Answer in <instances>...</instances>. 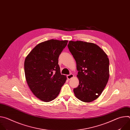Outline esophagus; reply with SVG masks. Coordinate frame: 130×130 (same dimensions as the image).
Returning <instances> with one entry per match:
<instances>
[{
  "label": "esophagus",
  "mask_w": 130,
  "mask_h": 130,
  "mask_svg": "<svg viewBox=\"0 0 130 130\" xmlns=\"http://www.w3.org/2000/svg\"><path fill=\"white\" fill-rule=\"evenodd\" d=\"M73 77H74V76H73V74H70V75H68L67 76V79H68V80L71 79Z\"/></svg>",
  "instance_id": "obj_1"
}]
</instances>
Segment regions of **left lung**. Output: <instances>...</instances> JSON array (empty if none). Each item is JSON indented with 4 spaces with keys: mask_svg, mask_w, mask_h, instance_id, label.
Returning a JSON list of instances; mask_svg holds the SVG:
<instances>
[{
    "mask_svg": "<svg viewBox=\"0 0 130 130\" xmlns=\"http://www.w3.org/2000/svg\"><path fill=\"white\" fill-rule=\"evenodd\" d=\"M68 49L77 64L78 86L75 96L84 102H91L101 94L108 82L109 59L97 45L83 41H70Z\"/></svg>",
    "mask_w": 130,
    "mask_h": 130,
    "instance_id": "obj_1",
    "label": "left lung"
}]
</instances>
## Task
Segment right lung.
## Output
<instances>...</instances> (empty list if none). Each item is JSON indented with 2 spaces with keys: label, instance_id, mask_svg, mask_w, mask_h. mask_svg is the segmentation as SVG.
Segmentation results:
<instances>
[{
  "label": "right lung",
  "instance_id": "obj_1",
  "mask_svg": "<svg viewBox=\"0 0 130 130\" xmlns=\"http://www.w3.org/2000/svg\"><path fill=\"white\" fill-rule=\"evenodd\" d=\"M68 41L50 40L37 45L28 54L24 63L27 84L33 94L44 102L59 95L66 76L61 75L59 55Z\"/></svg>",
  "mask_w": 130,
  "mask_h": 130
}]
</instances>
